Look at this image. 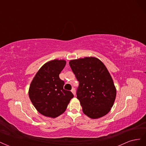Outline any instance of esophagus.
I'll return each mask as SVG.
<instances>
[{"label": "esophagus", "mask_w": 146, "mask_h": 146, "mask_svg": "<svg viewBox=\"0 0 146 146\" xmlns=\"http://www.w3.org/2000/svg\"><path fill=\"white\" fill-rule=\"evenodd\" d=\"M71 91H72V92L73 94H74V96L76 95V90H75V88H72V90H71Z\"/></svg>", "instance_id": "esophagus-1"}]
</instances>
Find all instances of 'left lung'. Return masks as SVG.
Listing matches in <instances>:
<instances>
[{
	"label": "left lung",
	"instance_id": "obj_1",
	"mask_svg": "<svg viewBox=\"0 0 146 146\" xmlns=\"http://www.w3.org/2000/svg\"><path fill=\"white\" fill-rule=\"evenodd\" d=\"M69 65L79 82L77 98L84 114L92 119L106 115L113 107L116 90L105 66L95 57L70 60Z\"/></svg>",
	"mask_w": 146,
	"mask_h": 146
}]
</instances>
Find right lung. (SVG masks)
Wrapping results in <instances>:
<instances>
[{
	"instance_id": "right-lung-1",
	"label": "right lung",
	"mask_w": 146,
	"mask_h": 146,
	"mask_svg": "<svg viewBox=\"0 0 146 146\" xmlns=\"http://www.w3.org/2000/svg\"><path fill=\"white\" fill-rule=\"evenodd\" d=\"M66 61L54 60L44 64L35 75L29 88V98L42 115L55 118L63 113L74 95L63 89L59 74Z\"/></svg>"
}]
</instances>
